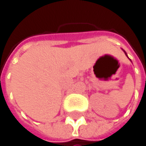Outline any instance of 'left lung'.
I'll use <instances>...</instances> for the list:
<instances>
[{"mask_svg": "<svg viewBox=\"0 0 146 146\" xmlns=\"http://www.w3.org/2000/svg\"><path fill=\"white\" fill-rule=\"evenodd\" d=\"M123 52H124V51H123ZM125 54H126V52H125ZM126 56H127V54H126Z\"/></svg>", "mask_w": 146, "mask_h": 146, "instance_id": "obj_1", "label": "left lung"}]
</instances>
